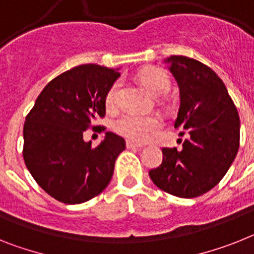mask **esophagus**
Masks as SVG:
<instances>
[{"label": "esophagus", "instance_id": "obj_1", "mask_svg": "<svg viewBox=\"0 0 254 254\" xmlns=\"http://www.w3.org/2000/svg\"><path fill=\"white\" fill-rule=\"evenodd\" d=\"M127 148H140V147H143V144L135 143V142H133V140H127Z\"/></svg>", "mask_w": 254, "mask_h": 254}]
</instances>
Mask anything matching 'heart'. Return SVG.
I'll return each mask as SVG.
<instances>
[{
    "instance_id": "b5f03b06",
    "label": "heart",
    "mask_w": 254,
    "mask_h": 254,
    "mask_svg": "<svg viewBox=\"0 0 254 254\" xmlns=\"http://www.w3.org/2000/svg\"><path fill=\"white\" fill-rule=\"evenodd\" d=\"M139 78L147 90L153 97H160L169 90L170 81L167 73L159 68H144L139 72ZM120 82L116 81L108 90L106 103L108 107H112L116 101L117 91ZM161 120L155 115H138L127 114L120 117L115 124V129L119 134L134 142H146L161 129Z\"/></svg>"
}]
</instances>
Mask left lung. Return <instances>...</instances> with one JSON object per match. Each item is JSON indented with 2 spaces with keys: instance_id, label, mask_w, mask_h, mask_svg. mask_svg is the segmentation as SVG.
I'll return each mask as SVG.
<instances>
[{
  "instance_id": "left-lung-1",
  "label": "left lung",
  "mask_w": 254,
  "mask_h": 254,
  "mask_svg": "<svg viewBox=\"0 0 254 254\" xmlns=\"http://www.w3.org/2000/svg\"><path fill=\"white\" fill-rule=\"evenodd\" d=\"M164 63L180 90L174 127L186 130L187 138L178 150L163 148V163L148 174L160 190L191 199L216 186L235 160L239 115L225 84L209 67L182 55Z\"/></svg>"
}]
</instances>
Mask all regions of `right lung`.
<instances>
[{
	"label": "right lung",
	"instance_id": "add662e5",
	"mask_svg": "<svg viewBox=\"0 0 254 254\" xmlns=\"http://www.w3.org/2000/svg\"><path fill=\"white\" fill-rule=\"evenodd\" d=\"M119 68L82 64L51 80L25 117L23 157L44 191L64 204H81L108 186L125 140L107 131L95 148L84 131L106 115V98Z\"/></svg>",
	"mask_w": 254,
	"mask_h": 254
}]
</instances>
